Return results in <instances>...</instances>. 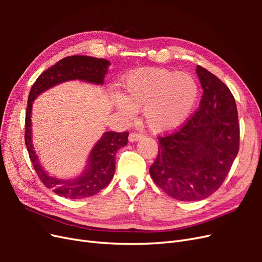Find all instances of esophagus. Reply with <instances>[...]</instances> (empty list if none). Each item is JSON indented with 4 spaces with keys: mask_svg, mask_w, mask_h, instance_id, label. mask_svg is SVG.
<instances>
[{
    "mask_svg": "<svg viewBox=\"0 0 262 262\" xmlns=\"http://www.w3.org/2000/svg\"><path fill=\"white\" fill-rule=\"evenodd\" d=\"M142 139V136L141 134H138V133H131L130 136H129V142H137V141H139V140H141Z\"/></svg>",
    "mask_w": 262,
    "mask_h": 262,
    "instance_id": "1",
    "label": "esophagus"
}]
</instances>
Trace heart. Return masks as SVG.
Listing matches in <instances>:
<instances>
[{"label":"heart","instance_id":"b5f03b06","mask_svg":"<svg viewBox=\"0 0 262 262\" xmlns=\"http://www.w3.org/2000/svg\"><path fill=\"white\" fill-rule=\"evenodd\" d=\"M199 86L188 73L149 68L132 71L122 83L118 106L126 117L143 108L142 116L153 132L176 130L192 114Z\"/></svg>","mask_w":262,"mask_h":262}]
</instances>
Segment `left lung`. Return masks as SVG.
I'll return each instance as SVG.
<instances>
[{
  "label": "left lung",
  "instance_id": "1",
  "mask_svg": "<svg viewBox=\"0 0 262 262\" xmlns=\"http://www.w3.org/2000/svg\"><path fill=\"white\" fill-rule=\"evenodd\" d=\"M203 95L199 110L176 133L160 138L149 175L173 199L199 201L223 184L239 148V123L231 91L196 67Z\"/></svg>",
  "mask_w": 262,
  "mask_h": 262
}]
</instances>
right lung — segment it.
Masks as SVG:
<instances>
[{
	"instance_id": "add662e5",
	"label": "right lung",
	"mask_w": 262,
	"mask_h": 262,
	"mask_svg": "<svg viewBox=\"0 0 262 262\" xmlns=\"http://www.w3.org/2000/svg\"><path fill=\"white\" fill-rule=\"evenodd\" d=\"M110 62L87 55H72L60 60L46 70L33 85L28 96L26 110L25 143L30 161L43 185L54 193L69 199H83L97 194L112 181L116 170V154L128 143V132L108 131L95 143L86 160L84 169L74 178H59L47 171L33 144L31 114L35 99L43 92L70 81H82L102 85L108 73Z\"/></svg>"
}]
</instances>
